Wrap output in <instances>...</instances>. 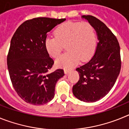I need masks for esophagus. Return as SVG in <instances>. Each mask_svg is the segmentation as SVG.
<instances>
[{
    "mask_svg": "<svg viewBox=\"0 0 129 129\" xmlns=\"http://www.w3.org/2000/svg\"><path fill=\"white\" fill-rule=\"evenodd\" d=\"M64 74H68V73L70 72V70H68V69H64Z\"/></svg>",
    "mask_w": 129,
    "mask_h": 129,
    "instance_id": "obj_1",
    "label": "esophagus"
}]
</instances>
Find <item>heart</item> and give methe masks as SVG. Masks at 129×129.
I'll return each mask as SVG.
<instances>
[{
	"instance_id": "obj_1",
	"label": "heart",
	"mask_w": 129,
	"mask_h": 129,
	"mask_svg": "<svg viewBox=\"0 0 129 129\" xmlns=\"http://www.w3.org/2000/svg\"><path fill=\"white\" fill-rule=\"evenodd\" d=\"M55 37H47L44 42L49 55L57 57L65 45L68 51L55 61L57 67L69 69L80 60L88 61L95 52L96 34L94 27L88 22H66L55 29Z\"/></svg>"
}]
</instances>
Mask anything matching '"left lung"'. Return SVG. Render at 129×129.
Returning <instances> with one entry per match:
<instances>
[{"label": "left lung", "instance_id": "8db88e82", "mask_svg": "<svg viewBox=\"0 0 129 129\" xmlns=\"http://www.w3.org/2000/svg\"><path fill=\"white\" fill-rule=\"evenodd\" d=\"M95 29L98 43L95 53L84 65L76 68L79 80L72 92L78 100L95 102L105 96L113 87L121 70L120 47L116 37L108 27L92 15H83Z\"/></svg>", "mask_w": 129, "mask_h": 129}]
</instances>
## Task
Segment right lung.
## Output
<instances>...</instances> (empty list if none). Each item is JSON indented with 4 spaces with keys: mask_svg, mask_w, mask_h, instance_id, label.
I'll use <instances>...</instances> for the list:
<instances>
[{
    "mask_svg": "<svg viewBox=\"0 0 129 129\" xmlns=\"http://www.w3.org/2000/svg\"><path fill=\"white\" fill-rule=\"evenodd\" d=\"M65 20L37 17L26 20L11 38L8 69L14 89L26 103L41 105L54 98L57 81L64 74L62 69L48 72L54 61L44 42L48 32Z\"/></svg>",
    "mask_w": 129,
    "mask_h": 129,
    "instance_id": "1",
    "label": "right lung"
}]
</instances>
